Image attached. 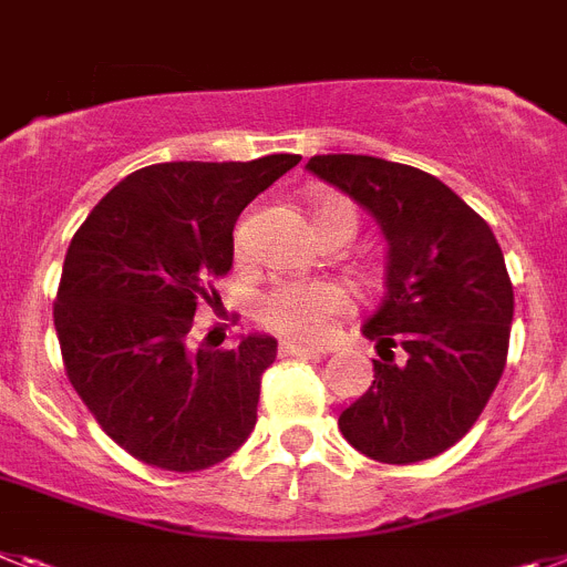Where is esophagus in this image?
Here are the masks:
<instances>
[{
  "label": "esophagus",
  "instance_id": "34e87169",
  "mask_svg": "<svg viewBox=\"0 0 567 567\" xmlns=\"http://www.w3.org/2000/svg\"><path fill=\"white\" fill-rule=\"evenodd\" d=\"M331 348H322V344H299V342H282L279 344V357H313V353H328Z\"/></svg>",
  "mask_w": 567,
  "mask_h": 567
}]
</instances>
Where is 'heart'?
<instances>
[{"label": "heart", "instance_id": "obj_1", "mask_svg": "<svg viewBox=\"0 0 567 567\" xmlns=\"http://www.w3.org/2000/svg\"><path fill=\"white\" fill-rule=\"evenodd\" d=\"M357 208L342 196H324L313 205V228L322 239L333 234H344V239H351L357 234ZM243 248L245 239L243 228H239L234 239L236 256H243ZM348 311H351L348 290L331 279L277 282L256 302V319L270 333H279L285 339H302V342H319L328 337L337 319Z\"/></svg>", "mask_w": 567, "mask_h": 567}]
</instances>
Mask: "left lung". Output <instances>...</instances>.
Returning a JSON list of instances; mask_svg holds the SVG:
<instances>
[{
  "mask_svg": "<svg viewBox=\"0 0 567 567\" xmlns=\"http://www.w3.org/2000/svg\"><path fill=\"white\" fill-rule=\"evenodd\" d=\"M305 167L388 239V293L362 324L379 351L373 382L339 413V431L388 465L440 456L480 420L508 359L514 285L494 230L420 167L357 154Z\"/></svg>",
  "mask_w": 567,
  "mask_h": 567,
  "instance_id": "8db88e82",
  "label": "left lung"
}]
</instances>
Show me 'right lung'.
I'll list each match as a JSON object with an SVG mask.
<instances>
[{
    "instance_id": "right-lung-1",
    "label": "right lung",
    "mask_w": 567,
    "mask_h": 567,
    "mask_svg": "<svg viewBox=\"0 0 567 567\" xmlns=\"http://www.w3.org/2000/svg\"><path fill=\"white\" fill-rule=\"evenodd\" d=\"M297 154L162 162L107 190L73 234L53 302L62 362L102 431L145 465L194 474L228 460L256 425L277 339L194 348L199 302L234 265V225Z\"/></svg>"
}]
</instances>
